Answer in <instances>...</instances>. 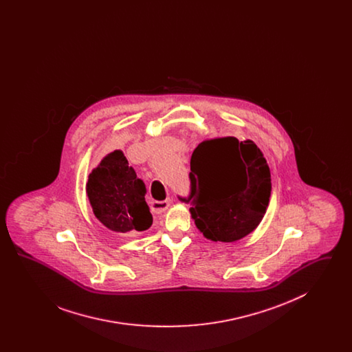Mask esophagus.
I'll return each instance as SVG.
<instances>
[{
  "mask_svg": "<svg viewBox=\"0 0 352 352\" xmlns=\"http://www.w3.org/2000/svg\"><path fill=\"white\" fill-rule=\"evenodd\" d=\"M170 203H171V199H170V198L166 199V201H151V208L154 211V212L161 214V212H164L165 210H168Z\"/></svg>",
  "mask_w": 352,
  "mask_h": 352,
  "instance_id": "esophagus-1",
  "label": "esophagus"
}]
</instances>
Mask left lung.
<instances>
[{
    "instance_id": "left-lung-1",
    "label": "left lung",
    "mask_w": 352,
    "mask_h": 352,
    "mask_svg": "<svg viewBox=\"0 0 352 352\" xmlns=\"http://www.w3.org/2000/svg\"><path fill=\"white\" fill-rule=\"evenodd\" d=\"M191 217L204 237L232 243L251 234L272 191L267 160L256 144L234 137L201 142L190 161Z\"/></svg>"
}]
</instances>
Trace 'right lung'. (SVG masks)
<instances>
[{
    "label": "right lung",
    "instance_id": "obj_1",
    "mask_svg": "<svg viewBox=\"0 0 352 352\" xmlns=\"http://www.w3.org/2000/svg\"><path fill=\"white\" fill-rule=\"evenodd\" d=\"M146 187L121 151L109 153L92 170L87 195L95 217L111 231L126 234L145 231L153 223L145 201Z\"/></svg>",
    "mask_w": 352,
    "mask_h": 352
}]
</instances>
